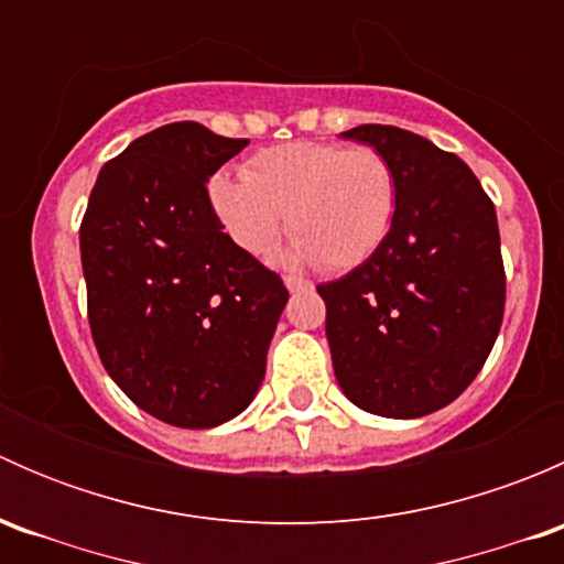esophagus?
I'll return each mask as SVG.
<instances>
[{
  "mask_svg": "<svg viewBox=\"0 0 564 564\" xmlns=\"http://www.w3.org/2000/svg\"><path fill=\"white\" fill-rule=\"evenodd\" d=\"M283 283H286L289 292H308L311 289V281H305V278H297V275H286L283 278Z\"/></svg>",
  "mask_w": 564,
  "mask_h": 564,
  "instance_id": "obj_1",
  "label": "esophagus"
}]
</instances>
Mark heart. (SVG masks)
Wrapping results in <instances>:
<instances>
[{
  "label": "heart",
  "mask_w": 564,
  "mask_h": 564,
  "mask_svg": "<svg viewBox=\"0 0 564 564\" xmlns=\"http://www.w3.org/2000/svg\"><path fill=\"white\" fill-rule=\"evenodd\" d=\"M209 204L242 253L253 259L270 253L286 218L294 261L346 272L388 240L398 176L373 147L292 141L250 158L242 180L215 174Z\"/></svg>",
  "instance_id": "heart-1"
}]
</instances>
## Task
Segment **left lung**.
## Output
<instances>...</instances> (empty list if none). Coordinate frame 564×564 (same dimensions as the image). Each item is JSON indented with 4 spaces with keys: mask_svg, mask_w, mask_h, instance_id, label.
Masks as SVG:
<instances>
[{
    "mask_svg": "<svg viewBox=\"0 0 564 564\" xmlns=\"http://www.w3.org/2000/svg\"><path fill=\"white\" fill-rule=\"evenodd\" d=\"M340 135L392 163L398 209L371 259L316 286L335 379L366 412L423 417L469 388L502 327L497 209L471 169L423 135L392 124Z\"/></svg>",
    "mask_w": 564,
    "mask_h": 564,
    "instance_id": "8db88e82",
    "label": "left lung"
}]
</instances>
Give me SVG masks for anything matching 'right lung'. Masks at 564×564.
I'll list each match as a JSON object with an SVG mask.
<instances>
[{"label": "right lung", "instance_id": "obj_1", "mask_svg": "<svg viewBox=\"0 0 564 564\" xmlns=\"http://www.w3.org/2000/svg\"><path fill=\"white\" fill-rule=\"evenodd\" d=\"M246 144L198 122L163 124L100 169L82 220L100 362L176 429H215L253 401L289 300L209 204V176Z\"/></svg>", "mask_w": 564, "mask_h": 564}]
</instances>
